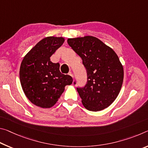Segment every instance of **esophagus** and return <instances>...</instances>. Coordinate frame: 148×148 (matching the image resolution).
Listing matches in <instances>:
<instances>
[{
    "instance_id": "esophagus-1",
    "label": "esophagus",
    "mask_w": 148,
    "mask_h": 148,
    "mask_svg": "<svg viewBox=\"0 0 148 148\" xmlns=\"http://www.w3.org/2000/svg\"><path fill=\"white\" fill-rule=\"evenodd\" d=\"M69 74L70 75V76L73 77V74H72V72H69Z\"/></svg>"
}]
</instances>
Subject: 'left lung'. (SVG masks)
<instances>
[{
  "mask_svg": "<svg viewBox=\"0 0 148 148\" xmlns=\"http://www.w3.org/2000/svg\"><path fill=\"white\" fill-rule=\"evenodd\" d=\"M67 42L82 58L87 71L86 86L77 88L84 107L91 111L108 107L116 99L123 82V66L118 56L93 36L69 38Z\"/></svg>",
  "mask_w": 148,
  "mask_h": 148,
  "instance_id": "1",
  "label": "left lung"
}]
</instances>
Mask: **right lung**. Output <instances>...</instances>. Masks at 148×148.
Segmentation results:
<instances>
[{"label": "right lung", "mask_w": 148, "mask_h": 148, "mask_svg": "<svg viewBox=\"0 0 148 148\" xmlns=\"http://www.w3.org/2000/svg\"><path fill=\"white\" fill-rule=\"evenodd\" d=\"M64 38L47 37L38 42L22 60L20 69L21 86L33 104L41 108L55 105L72 78L60 72L59 63L50 57L62 45Z\"/></svg>", "instance_id": "right-lung-1"}]
</instances>
